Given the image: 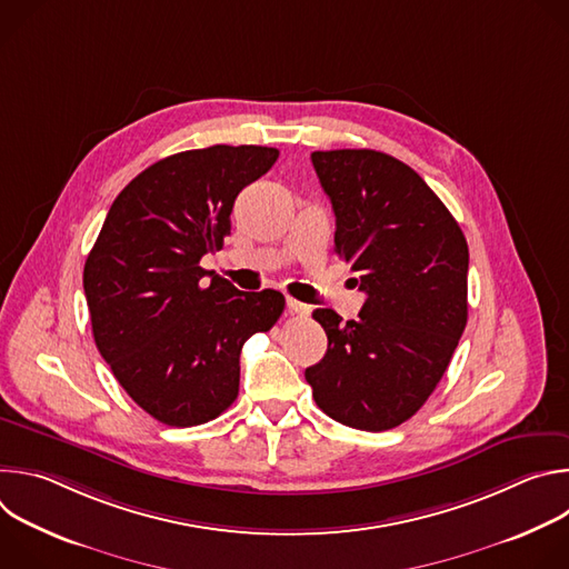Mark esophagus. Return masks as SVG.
<instances>
[{"label": "esophagus", "instance_id": "esophagus-1", "mask_svg": "<svg viewBox=\"0 0 569 569\" xmlns=\"http://www.w3.org/2000/svg\"><path fill=\"white\" fill-rule=\"evenodd\" d=\"M286 306H288V310L292 312V315H308L310 312V306H306V303H301V301H297V299H288L286 301Z\"/></svg>", "mask_w": 569, "mask_h": 569}]
</instances>
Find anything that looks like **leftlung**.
<instances>
[{
  "instance_id": "obj_1",
  "label": "left lung",
  "mask_w": 569,
  "mask_h": 569,
  "mask_svg": "<svg viewBox=\"0 0 569 569\" xmlns=\"http://www.w3.org/2000/svg\"><path fill=\"white\" fill-rule=\"evenodd\" d=\"M310 159L336 211V254L358 272L367 301L349 321L331 308L312 312L329 349L306 380L333 421L391 430L423 408L466 329V238L423 178L396 157L345 148Z\"/></svg>"
}]
</instances>
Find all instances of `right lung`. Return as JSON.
<instances>
[{"label":"right lung","mask_w":569,"mask_h":569,"mask_svg":"<svg viewBox=\"0 0 569 569\" xmlns=\"http://www.w3.org/2000/svg\"><path fill=\"white\" fill-rule=\"evenodd\" d=\"M279 157L268 146H209L154 161L112 202L83 288L97 349L159 423L191 428L238 396L240 349L283 312L279 290L240 292L200 259L222 248L236 196Z\"/></svg>","instance_id":"1"}]
</instances>
